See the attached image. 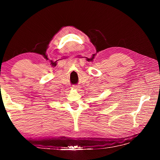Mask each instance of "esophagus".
I'll use <instances>...</instances> for the list:
<instances>
[{"label": "esophagus", "instance_id": "34e87169", "mask_svg": "<svg viewBox=\"0 0 160 160\" xmlns=\"http://www.w3.org/2000/svg\"><path fill=\"white\" fill-rule=\"evenodd\" d=\"M80 87L78 85H73V87H72V89H78Z\"/></svg>", "mask_w": 160, "mask_h": 160}]
</instances>
